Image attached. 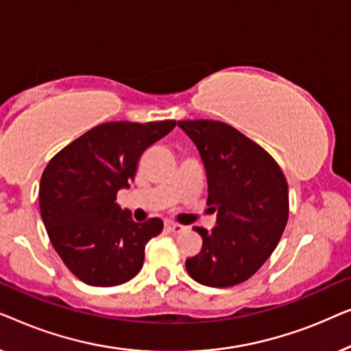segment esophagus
Listing matches in <instances>:
<instances>
[{
  "mask_svg": "<svg viewBox=\"0 0 351 351\" xmlns=\"http://www.w3.org/2000/svg\"><path fill=\"white\" fill-rule=\"evenodd\" d=\"M165 227H166V230H169V232H172V233H180V232H184V230H185L184 225L171 222V220H167V222L165 223Z\"/></svg>",
  "mask_w": 351,
  "mask_h": 351,
  "instance_id": "esophagus-1",
  "label": "esophagus"
}]
</instances>
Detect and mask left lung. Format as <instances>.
<instances>
[{
    "label": "left lung",
    "mask_w": 351,
    "mask_h": 351,
    "mask_svg": "<svg viewBox=\"0 0 351 351\" xmlns=\"http://www.w3.org/2000/svg\"><path fill=\"white\" fill-rule=\"evenodd\" d=\"M199 150L208 176V204L217 225L195 227L203 247L186 258L196 282L232 287L249 280L280 243L289 217V191L281 167L267 150L227 123L179 121Z\"/></svg>",
    "instance_id": "left-lung-1"
}]
</instances>
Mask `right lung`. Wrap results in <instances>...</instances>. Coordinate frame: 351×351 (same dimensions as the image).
Instances as JSON below:
<instances>
[{
  "mask_svg": "<svg viewBox=\"0 0 351 351\" xmlns=\"http://www.w3.org/2000/svg\"><path fill=\"white\" fill-rule=\"evenodd\" d=\"M176 128L174 119L99 124L54 155L40 182L47 237L73 275L89 286L123 285L141 271L145 244L162 220L134 222L117 203L138 158Z\"/></svg>",
  "mask_w": 351,
  "mask_h": 351,
  "instance_id": "add662e5",
  "label": "right lung"
}]
</instances>
